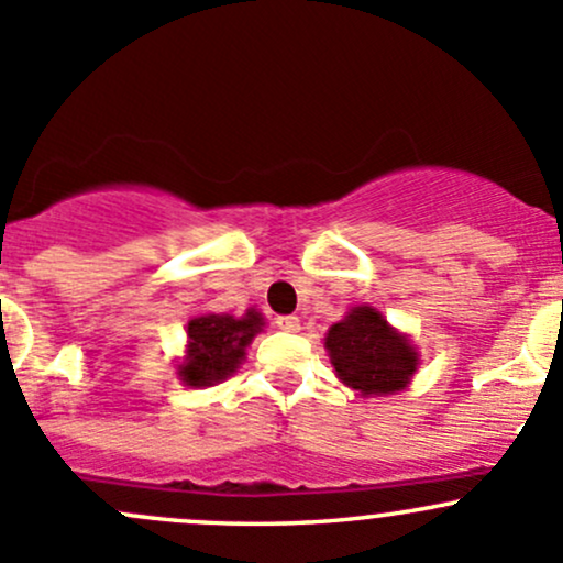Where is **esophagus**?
<instances>
[{"instance_id": "1", "label": "esophagus", "mask_w": 563, "mask_h": 563, "mask_svg": "<svg viewBox=\"0 0 563 563\" xmlns=\"http://www.w3.org/2000/svg\"><path fill=\"white\" fill-rule=\"evenodd\" d=\"M275 327L283 331H299V318L297 316H277Z\"/></svg>"}]
</instances>
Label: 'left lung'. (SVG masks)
Masks as SVG:
<instances>
[{"label": "left lung", "mask_w": 563, "mask_h": 563, "mask_svg": "<svg viewBox=\"0 0 563 563\" xmlns=\"http://www.w3.org/2000/svg\"><path fill=\"white\" fill-rule=\"evenodd\" d=\"M327 347L340 380L364 396L405 388L418 366L416 351L375 307H356L345 321L334 323Z\"/></svg>", "instance_id": "left-lung-1"}]
</instances>
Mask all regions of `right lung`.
<instances>
[{"instance_id":"obj_1","label":"right lung","mask_w":563,"mask_h":563,"mask_svg":"<svg viewBox=\"0 0 563 563\" xmlns=\"http://www.w3.org/2000/svg\"><path fill=\"white\" fill-rule=\"evenodd\" d=\"M262 329L258 312L245 318L202 316L188 323V356L180 364V377L188 386H212L227 380L236 369L253 334Z\"/></svg>"}]
</instances>
